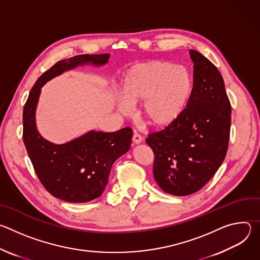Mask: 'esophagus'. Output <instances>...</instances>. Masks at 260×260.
Listing matches in <instances>:
<instances>
[{"label":"esophagus","instance_id":"1","mask_svg":"<svg viewBox=\"0 0 260 260\" xmlns=\"http://www.w3.org/2000/svg\"><path fill=\"white\" fill-rule=\"evenodd\" d=\"M133 142L134 144H140L142 142V137L138 133H135L133 136Z\"/></svg>","mask_w":260,"mask_h":260}]
</instances>
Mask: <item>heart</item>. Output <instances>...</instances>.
Listing matches in <instances>:
<instances>
[{"label":"heart","instance_id":"1","mask_svg":"<svg viewBox=\"0 0 260 260\" xmlns=\"http://www.w3.org/2000/svg\"><path fill=\"white\" fill-rule=\"evenodd\" d=\"M192 91L193 77L189 69L164 60L132 67L121 84L124 101L132 105L143 102L141 119L155 128L170 126L179 120L188 107Z\"/></svg>","mask_w":260,"mask_h":260}]
</instances>
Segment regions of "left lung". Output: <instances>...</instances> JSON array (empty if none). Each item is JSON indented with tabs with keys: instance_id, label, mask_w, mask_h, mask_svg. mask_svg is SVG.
<instances>
[{
	"instance_id": "left-lung-1",
	"label": "left lung",
	"mask_w": 260,
	"mask_h": 260,
	"mask_svg": "<svg viewBox=\"0 0 260 260\" xmlns=\"http://www.w3.org/2000/svg\"><path fill=\"white\" fill-rule=\"evenodd\" d=\"M193 91L174 124L150 133L146 143L154 153L153 176L173 196H189L209 182L223 162L230 140L232 106L218 69L202 53L189 50Z\"/></svg>"
}]
</instances>
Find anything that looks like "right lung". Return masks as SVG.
<instances>
[{
    "instance_id": "obj_1",
    "label": "right lung",
    "mask_w": 260,
    "mask_h": 260,
    "mask_svg": "<svg viewBox=\"0 0 260 260\" xmlns=\"http://www.w3.org/2000/svg\"><path fill=\"white\" fill-rule=\"evenodd\" d=\"M109 57L108 53L80 54L57 61L36 81L23 108L22 138L35 172L45 189L64 202L86 203L101 197L114 161L129 150L133 131H90L68 143L53 144L39 134L36 125L41 88L68 70L87 63L103 66Z\"/></svg>"
}]
</instances>
